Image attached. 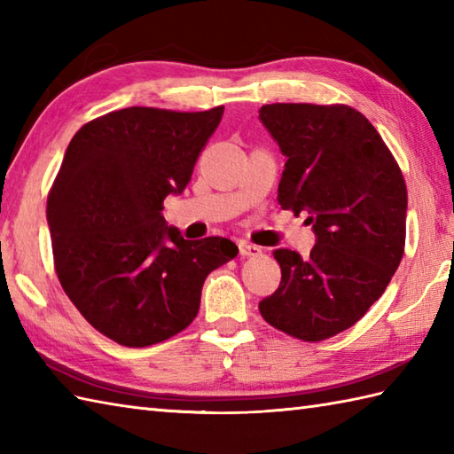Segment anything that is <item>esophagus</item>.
I'll return each instance as SVG.
<instances>
[{
    "label": "esophagus",
    "instance_id": "1",
    "mask_svg": "<svg viewBox=\"0 0 454 454\" xmlns=\"http://www.w3.org/2000/svg\"><path fill=\"white\" fill-rule=\"evenodd\" d=\"M238 249H239V255H242V257H255V255L262 254V247L249 244V242H244V239L238 244Z\"/></svg>",
    "mask_w": 454,
    "mask_h": 454
}]
</instances>
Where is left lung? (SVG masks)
Masks as SVG:
<instances>
[{
    "instance_id": "8db88e82",
    "label": "left lung",
    "mask_w": 454,
    "mask_h": 454,
    "mask_svg": "<svg viewBox=\"0 0 454 454\" xmlns=\"http://www.w3.org/2000/svg\"><path fill=\"white\" fill-rule=\"evenodd\" d=\"M259 119L286 156L278 205L308 215L316 234L304 259L275 249L281 285L259 312L296 340L322 341L359 322L396 273L406 183L380 134L353 107L273 103Z\"/></svg>"
}]
</instances>
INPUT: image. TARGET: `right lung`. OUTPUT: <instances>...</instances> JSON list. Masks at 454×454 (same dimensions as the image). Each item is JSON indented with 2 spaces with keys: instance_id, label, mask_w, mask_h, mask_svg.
<instances>
[{
  "instance_id": "right-lung-1",
  "label": "right lung",
  "mask_w": 454,
  "mask_h": 454,
  "mask_svg": "<svg viewBox=\"0 0 454 454\" xmlns=\"http://www.w3.org/2000/svg\"><path fill=\"white\" fill-rule=\"evenodd\" d=\"M222 113L113 111L83 124L66 150L46 202L56 275L85 320L124 347L185 330L207 275L238 255L226 238L185 239L161 215Z\"/></svg>"
}]
</instances>
